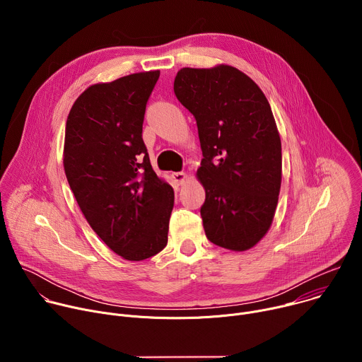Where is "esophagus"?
I'll use <instances>...</instances> for the list:
<instances>
[{"label":"esophagus","mask_w":362,"mask_h":362,"mask_svg":"<svg viewBox=\"0 0 362 362\" xmlns=\"http://www.w3.org/2000/svg\"><path fill=\"white\" fill-rule=\"evenodd\" d=\"M187 175L186 173H183V172H177V173H173V180H175V183L177 185V186H182V185H185L186 182H187Z\"/></svg>","instance_id":"1"}]
</instances>
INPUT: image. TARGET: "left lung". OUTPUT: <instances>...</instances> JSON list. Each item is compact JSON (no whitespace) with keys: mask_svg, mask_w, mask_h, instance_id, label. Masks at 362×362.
<instances>
[{"mask_svg":"<svg viewBox=\"0 0 362 362\" xmlns=\"http://www.w3.org/2000/svg\"><path fill=\"white\" fill-rule=\"evenodd\" d=\"M173 88L197 124L204 233L225 249L247 250L268 233L282 182L281 137L269 103L250 77L228 64L180 69Z\"/></svg>","mask_w":362,"mask_h":362,"instance_id":"obj_1","label":"left lung"}]
</instances>
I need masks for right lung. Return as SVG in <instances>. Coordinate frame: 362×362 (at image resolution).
<instances>
[{
  "label": "right lung",
  "mask_w": 362,
  "mask_h": 362,
  "mask_svg": "<svg viewBox=\"0 0 362 362\" xmlns=\"http://www.w3.org/2000/svg\"><path fill=\"white\" fill-rule=\"evenodd\" d=\"M159 76L143 71L87 87L66 123L69 185L91 229L126 261H144L168 245L175 192L151 169L141 137Z\"/></svg>",
  "instance_id": "right-lung-1"
}]
</instances>
